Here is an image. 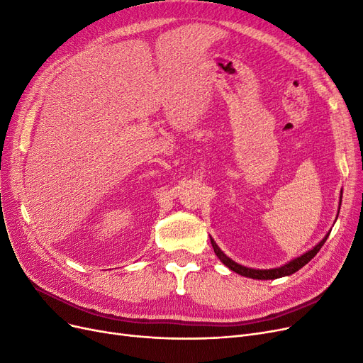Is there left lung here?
I'll use <instances>...</instances> for the list:
<instances>
[{"label":"left lung","mask_w":363,"mask_h":363,"mask_svg":"<svg viewBox=\"0 0 363 363\" xmlns=\"http://www.w3.org/2000/svg\"><path fill=\"white\" fill-rule=\"evenodd\" d=\"M341 194H342V191H341ZM340 203H341V202H340ZM329 233H330V232H329ZM329 233L323 238V240H321V242H318L313 250H310L308 252L302 254L301 257L289 262V263L284 264V266L277 267V269H262V271H260V269H251V267H245V266H242V264H238L236 262H233L232 259L227 257L225 254L218 248V245H217L216 242H213L212 238H211V244H212L213 251H216V254H217V257H218L227 267H229L230 271H233V272H236V274H239V275H242V277L254 278V279H275V278L287 277V275H291V274H294V272H298V271L301 269V267L305 266L308 262H310V260L315 256V254L320 251V248L325 245Z\"/></svg>","instance_id":"obj_1"}]
</instances>
